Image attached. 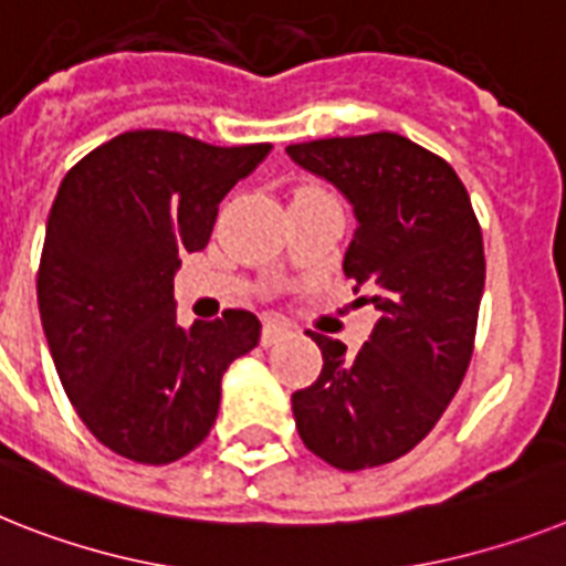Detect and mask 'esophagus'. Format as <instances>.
I'll return each mask as SVG.
<instances>
[{
	"label": "esophagus",
	"instance_id": "1",
	"mask_svg": "<svg viewBox=\"0 0 566 566\" xmlns=\"http://www.w3.org/2000/svg\"><path fill=\"white\" fill-rule=\"evenodd\" d=\"M287 336H291V325L282 319H268L264 327H261V345H264V348H270L275 342L287 339Z\"/></svg>",
	"mask_w": 566,
	"mask_h": 566
}]
</instances>
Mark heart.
Returning <instances> with one entry per match:
<instances>
[{
	"mask_svg": "<svg viewBox=\"0 0 566 566\" xmlns=\"http://www.w3.org/2000/svg\"><path fill=\"white\" fill-rule=\"evenodd\" d=\"M305 189H307V187H305Z\"/></svg>",
	"mask_w": 566,
	"mask_h": 566,
	"instance_id": "b5f03b06",
	"label": "heart"
}]
</instances>
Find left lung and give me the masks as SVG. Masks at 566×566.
<instances>
[{"label": "left lung", "instance_id": "obj_1", "mask_svg": "<svg viewBox=\"0 0 566 566\" xmlns=\"http://www.w3.org/2000/svg\"><path fill=\"white\" fill-rule=\"evenodd\" d=\"M287 155L354 207L342 270L379 311L356 354L307 331L322 374L293 394L298 437L342 472L382 467L434 429L467 377L486 279L481 224L452 166L394 132L293 144Z\"/></svg>", "mask_w": 566, "mask_h": 566}]
</instances>
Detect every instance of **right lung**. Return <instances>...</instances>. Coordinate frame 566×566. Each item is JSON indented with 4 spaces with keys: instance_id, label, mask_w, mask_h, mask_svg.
Returning a JSON list of instances; mask_svg holds the SVG:
<instances>
[{
    "instance_id": "add662e5",
    "label": "right lung",
    "mask_w": 566,
    "mask_h": 566,
    "mask_svg": "<svg viewBox=\"0 0 566 566\" xmlns=\"http://www.w3.org/2000/svg\"><path fill=\"white\" fill-rule=\"evenodd\" d=\"M270 149L123 132L60 184L36 273L42 331L80 420L120 458L164 467L201 446L221 377L259 345L250 311L180 327L172 282Z\"/></svg>"
}]
</instances>
